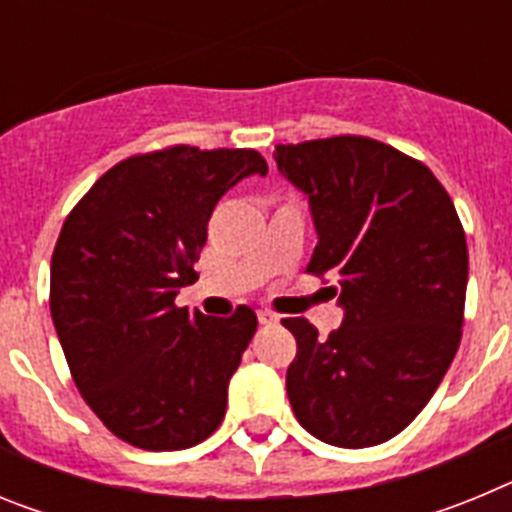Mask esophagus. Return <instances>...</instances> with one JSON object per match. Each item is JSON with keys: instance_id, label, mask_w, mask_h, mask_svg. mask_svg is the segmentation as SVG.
I'll return each mask as SVG.
<instances>
[{"instance_id": "obj_1", "label": "esophagus", "mask_w": 512, "mask_h": 512, "mask_svg": "<svg viewBox=\"0 0 512 512\" xmlns=\"http://www.w3.org/2000/svg\"><path fill=\"white\" fill-rule=\"evenodd\" d=\"M256 318H259L261 325L279 323V315H274V312H271V310H259V312H256Z\"/></svg>"}]
</instances>
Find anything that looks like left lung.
Returning a JSON list of instances; mask_svg holds the SVG:
<instances>
[{
    "instance_id": "1",
    "label": "left lung",
    "mask_w": 512,
    "mask_h": 512,
    "mask_svg": "<svg viewBox=\"0 0 512 512\" xmlns=\"http://www.w3.org/2000/svg\"><path fill=\"white\" fill-rule=\"evenodd\" d=\"M274 161L310 200L307 271L336 279L346 310L328 338L305 318L282 320L297 341L292 410L330 446L390 441L428 405L461 341L469 253L454 202L423 161L364 135L279 143Z\"/></svg>"
}]
</instances>
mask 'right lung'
Returning <instances> with one entry per match:
<instances>
[{"mask_svg": "<svg viewBox=\"0 0 512 512\" xmlns=\"http://www.w3.org/2000/svg\"><path fill=\"white\" fill-rule=\"evenodd\" d=\"M253 148L169 146L104 171L63 220L51 315L81 397L135 449H189L217 431L256 312L176 305L197 279L217 200L266 174Z\"/></svg>", "mask_w": 512, "mask_h": 512, "instance_id": "1", "label": "right lung"}]
</instances>
